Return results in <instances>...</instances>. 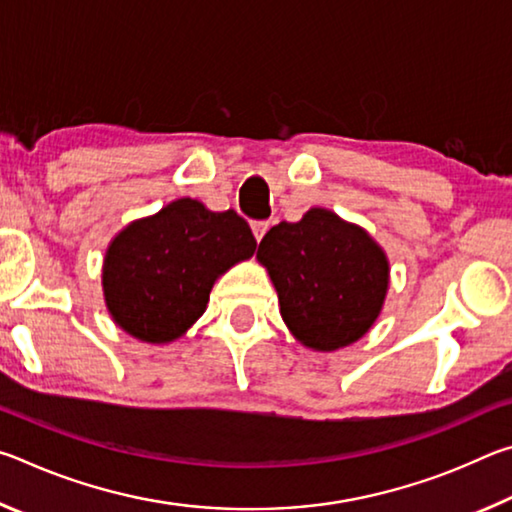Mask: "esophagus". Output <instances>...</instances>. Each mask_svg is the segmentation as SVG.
<instances>
[{
    "mask_svg": "<svg viewBox=\"0 0 512 512\" xmlns=\"http://www.w3.org/2000/svg\"><path fill=\"white\" fill-rule=\"evenodd\" d=\"M266 232H268V221H255L253 223V235H255L257 241H262Z\"/></svg>",
    "mask_w": 512,
    "mask_h": 512,
    "instance_id": "1",
    "label": "esophagus"
}]
</instances>
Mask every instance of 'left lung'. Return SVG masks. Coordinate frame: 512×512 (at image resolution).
Segmentation results:
<instances>
[{"label": "left lung", "mask_w": 512, "mask_h": 512, "mask_svg": "<svg viewBox=\"0 0 512 512\" xmlns=\"http://www.w3.org/2000/svg\"><path fill=\"white\" fill-rule=\"evenodd\" d=\"M257 259L280 298L287 327L314 350L350 345L375 323L388 289V262L357 225L314 207L298 223H277Z\"/></svg>", "instance_id": "left-lung-1"}]
</instances>
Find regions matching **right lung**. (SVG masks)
Segmentation results:
<instances>
[{
  "instance_id": "right-lung-1",
  "label": "right lung",
  "mask_w": 512,
  "mask_h": 512,
  "mask_svg": "<svg viewBox=\"0 0 512 512\" xmlns=\"http://www.w3.org/2000/svg\"><path fill=\"white\" fill-rule=\"evenodd\" d=\"M257 241L235 210L210 212L180 198L128 225L112 241L103 291L115 323L135 339H178L203 314L216 277L255 253Z\"/></svg>"
}]
</instances>
